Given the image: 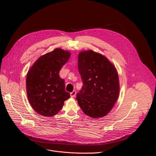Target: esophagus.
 <instances>
[{
  "mask_svg": "<svg viewBox=\"0 0 156 156\" xmlns=\"http://www.w3.org/2000/svg\"><path fill=\"white\" fill-rule=\"evenodd\" d=\"M76 95V92L75 90H73L72 92L70 93V95L71 97H75Z\"/></svg>",
  "mask_w": 156,
  "mask_h": 156,
  "instance_id": "esophagus-1",
  "label": "esophagus"
}]
</instances>
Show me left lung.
I'll return each mask as SVG.
<instances>
[{"label":"left lung","instance_id":"left-lung-1","mask_svg":"<svg viewBox=\"0 0 156 156\" xmlns=\"http://www.w3.org/2000/svg\"><path fill=\"white\" fill-rule=\"evenodd\" d=\"M78 71L83 86L76 100L83 112L92 118L110 112L118 100L119 83L115 66L104 55L92 50L78 54Z\"/></svg>","mask_w":156,"mask_h":156}]
</instances>
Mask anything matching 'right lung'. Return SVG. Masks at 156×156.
I'll list each match as a JSON object with an SVG mask.
<instances>
[{"label": "right lung", "mask_w": 156, "mask_h": 156, "mask_svg": "<svg viewBox=\"0 0 156 156\" xmlns=\"http://www.w3.org/2000/svg\"><path fill=\"white\" fill-rule=\"evenodd\" d=\"M70 55L69 52L57 48L40 57L28 71L26 80L28 99L40 115H55L70 97V94L65 90L64 80L59 76L61 69Z\"/></svg>", "instance_id": "obj_1"}]
</instances>
